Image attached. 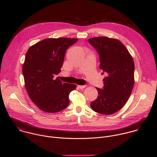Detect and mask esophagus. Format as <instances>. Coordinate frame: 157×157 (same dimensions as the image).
<instances>
[{
    "label": "esophagus",
    "instance_id": "obj_1",
    "mask_svg": "<svg viewBox=\"0 0 157 157\" xmlns=\"http://www.w3.org/2000/svg\"><path fill=\"white\" fill-rule=\"evenodd\" d=\"M85 87H86L85 85H78V87L79 89H84Z\"/></svg>",
    "mask_w": 157,
    "mask_h": 157
}]
</instances>
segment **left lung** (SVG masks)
Returning <instances> with one entry per match:
<instances>
[{"label":"left lung","instance_id":"obj_1","mask_svg":"<svg viewBox=\"0 0 157 157\" xmlns=\"http://www.w3.org/2000/svg\"><path fill=\"white\" fill-rule=\"evenodd\" d=\"M99 56L101 75L105 73L102 89L96 87L98 97L91 109L105 115L114 114L127 102L134 84V62L124 44L118 40L105 36L89 39Z\"/></svg>","mask_w":157,"mask_h":157}]
</instances>
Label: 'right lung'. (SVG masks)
Instances as JSON below:
<instances>
[{
    "instance_id": "add662e5",
    "label": "right lung",
    "mask_w": 157,
    "mask_h": 157,
    "mask_svg": "<svg viewBox=\"0 0 157 157\" xmlns=\"http://www.w3.org/2000/svg\"><path fill=\"white\" fill-rule=\"evenodd\" d=\"M77 41V38H47L28 50L22 68L25 86L30 98L41 110L57 113L69 105L70 93L76 85L53 78L61 71L66 50Z\"/></svg>"
}]
</instances>
